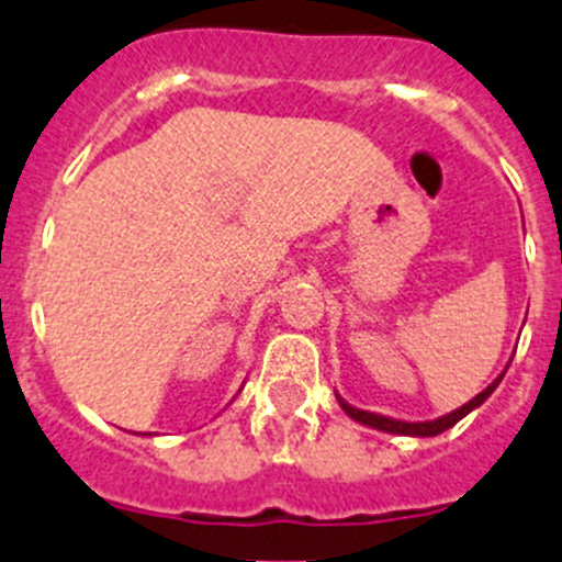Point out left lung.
Instances as JSON below:
<instances>
[{
  "mask_svg": "<svg viewBox=\"0 0 562 562\" xmlns=\"http://www.w3.org/2000/svg\"><path fill=\"white\" fill-rule=\"evenodd\" d=\"M507 367H510V364H507ZM505 372H507V370H505ZM505 372H502V375L496 378L494 383H488V386H485L483 392L477 394V397L469 400L467 405H461V408L450 411V414H445V416H438V419H427V422H405V419H392V416H383V414H372V411H361V408H356V405L345 403V400H341L339 394H336V400H339L341 411H345V414L350 416V419L361 422V425L375 427V430H383V432H394V436L427 438V436H438V432L450 430V427L458 425V422H461L463 416L472 414L474 408H480V405H483L485 400H488L491 394H494V389L499 386L502 378H505Z\"/></svg>",
  "mask_w": 562,
  "mask_h": 562,
  "instance_id": "8db88e82",
  "label": "left lung"
}]
</instances>
